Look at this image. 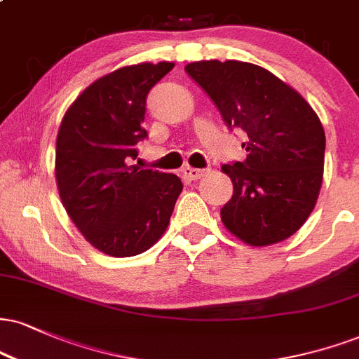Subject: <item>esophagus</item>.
I'll return each instance as SVG.
<instances>
[{
	"label": "esophagus",
	"instance_id": "esophagus-1",
	"mask_svg": "<svg viewBox=\"0 0 359 359\" xmlns=\"http://www.w3.org/2000/svg\"><path fill=\"white\" fill-rule=\"evenodd\" d=\"M182 174H184V177H187L189 180H198L207 174V170H202V168L185 167V168H182Z\"/></svg>",
	"mask_w": 359,
	"mask_h": 359
}]
</instances>
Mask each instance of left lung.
I'll return each instance as SVG.
<instances>
[{"mask_svg":"<svg viewBox=\"0 0 359 359\" xmlns=\"http://www.w3.org/2000/svg\"><path fill=\"white\" fill-rule=\"evenodd\" d=\"M185 72L245 133L244 162L222 165L234 194L221 209L229 232L249 245L291 237L316 205L326 137L316 111L294 88L257 65L194 62Z\"/></svg>","mask_w":359,"mask_h":359,"instance_id":"left-lung-1","label":"left lung"}]
</instances>
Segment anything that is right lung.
Masks as SVG:
<instances>
[{
	"instance_id": "right-lung-1",
	"label": "right lung",
	"mask_w": 359,
	"mask_h": 359,
	"mask_svg": "<svg viewBox=\"0 0 359 359\" xmlns=\"http://www.w3.org/2000/svg\"><path fill=\"white\" fill-rule=\"evenodd\" d=\"M174 63H138L93 81L65 114L55 175L68 215L93 248L114 257L150 249L170 222L182 182L174 174L128 165L152 86Z\"/></svg>"
}]
</instances>
